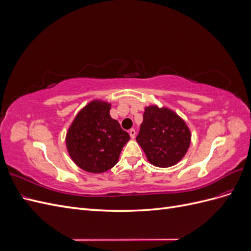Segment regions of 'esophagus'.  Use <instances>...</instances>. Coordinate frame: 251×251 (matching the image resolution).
Masks as SVG:
<instances>
[{"label": "esophagus", "instance_id": "34e87169", "mask_svg": "<svg viewBox=\"0 0 251 251\" xmlns=\"http://www.w3.org/2000/svg\"><path fill=\"white\" fill-rule=\"evenodd\" d=\"M128 134H130V137H131L132 139H134L135 136H136V131L134 130V128H131V130L128 131Z\"/></svg>", "mask_w": 251, "mask_h": 251}]
</instances>
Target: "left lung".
Masks as SVG:
<instances>
[{
	"label": "left lung",
	"mask_w": 251,
	"mask_h": 251,
	"mask_svg": "<svg viewBox=\"0 0 251 251\" xmlns=\"http://www.w3.org/2000/svg\"><path fill=\"white\" fill-rule=\"evenodd\" d=\"M136 140L151 164L165 169L177 164L185 156L192 134L176 112L151 104L144 108L143 121Z\"/></svg>",
	"instance_id": "left-lung-1"
}]
</instances>
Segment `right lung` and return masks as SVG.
Wrapping results in <instances>:
<instances>
[{"label": "right lung", "mask_w": 251, "mask_h": 251, "mask_svg": "<svg viewBox=\"0 0 251 251\" xmlns=\"http://www.w3.org/2000/svg\"><path fill=\"white\" fill-rule=\"evenodd\" d=\"M111 102L93 100L75 115L66 134L72 161L91 174H102L118 162L130 135L110 115Z\"/></svg>", "instance_id": "obj_1"}]
</instances>
